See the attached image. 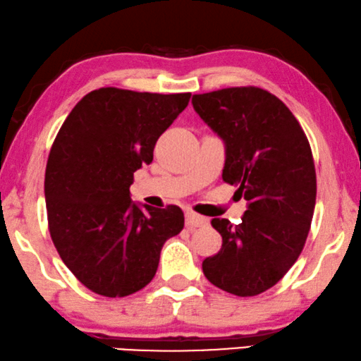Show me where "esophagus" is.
<instances>
[{
  "label": "esophagus",
  "mask_w": 361,
  "mask_h": 361,
  "mask_svg": "<svg viewBox=\"0 0 361 361\" xmlns=\"http://www.w3.org/2000/svg\"><path fill=\"white\" fill-rule=\"evenodd\" d=\"M185 217H186V227H188V229H196V227H202V226L207 224L206 217L196 214V212H192V211H188Z\"/></svg>",
  "instance_id": "34e87169"
}]
</instances>
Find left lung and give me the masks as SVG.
I'll return each mask as SVG.
<instances>
[{"instance_id": "left-lung-1", "label": "left lung", "mask_w": 361, "mask_h": 361, "mask_svg": "<svg viewBox=\"0 0 361 361\" xmlns=\"http://www.w3.org/2000/svg\"><path fill=\"white\" fill-rule=\"evenodd\" d=\"M192 108L224 140L222 180L248 202L240 224L211 221L222 247L202 271L227 293L257 296L286 275L306 243L317 192L311 145L288 106L257 86L195 94Z\"/></svg>"}]
</instances>
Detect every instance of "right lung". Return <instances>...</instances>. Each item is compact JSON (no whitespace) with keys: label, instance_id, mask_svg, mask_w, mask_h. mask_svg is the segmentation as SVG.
<instances>
[{"label":"right lung","instance_id":"add662e5","mask_svg":"<svg viewBox=\"0 0 361 361\" xmlns=\"http://www.w3.org/2000/svg\"><path fill=\"white\" fill-rule=\"evenodd\" d=\"M190 98L106 86L83 96L55 137L44 181L49 232L90 291L124 298L145 288L164 243L185 226L178 206L140 209L129 188Z\"/></svg>","mask_w":361,"mask_h":361}]
</instances>
